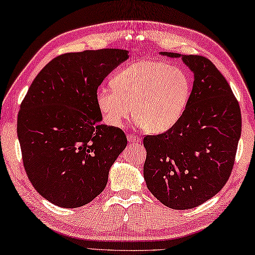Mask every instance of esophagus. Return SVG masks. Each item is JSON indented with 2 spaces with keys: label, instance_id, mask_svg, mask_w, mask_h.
<instances>
[{
  "label": "esophagus",
  "instance_id": "34e87169",
  "mask_svg": "<svg viewBox=\"0 0 255 255\" xmlns=\"http://www.w3.org/2000/svg\"><path fill=\"white\" fill-rule=\"evenodd\" d=\"M127 140L129 143H139L140 142V138L137 137V136H133V135H128L127 136Z\"/></svg>",
  "mask_w": 255,
  "mask_h": 255
}]
</instances>
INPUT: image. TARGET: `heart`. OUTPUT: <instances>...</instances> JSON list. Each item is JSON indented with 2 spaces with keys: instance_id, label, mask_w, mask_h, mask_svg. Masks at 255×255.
<instances>
[{
  "instance_id": "obj_1",
  "label": "heart",
  "mask_w": 255,
  "mask_h": 255,
  "mask_svg": "<svg viewBox=\"0 0 255 255\" xmlns=\"http://www.w3.org/2000/svg\"><path fill=\"white\" fill-rule=\"evenodd\" d=\"M191 83L185 71L145 60L123 69L112 88H99L97 106L109 126L119 128L133 115L146 131L161 133L179 122L186 109Z\"/></svg>"
}]
</instances>
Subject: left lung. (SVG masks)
Segmentation results:
<instances>
[{"instance_id":"obj_1","label":"left lung","mask_w":255,"mask_h":255,"mask_svg":"<svg viewBox=\"0 0 255 255\" xmlns=\"http://www.w3.org/2000/svg\"><path fill=\"white\" fill-rule=\"evenodd\" d=\"M180 58L194 73L193 89L179 122L164 133L143 138V178L165 206L188 210L219 193L232 172L242 119L228 81L201 55Z\"/></svg>"}]
</instances>
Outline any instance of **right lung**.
<instances>
[{
    "label": "right lung",
    "mask_w": 255,
    "mask_h": 255,
    "mask_svg": "<svg viewBox=\"0 0 255 255\" xmlns=\"http://www.w3.org/2000/svg\"><path fill=\"white\" fill-rule=\"evenodd\" d=\"M128 58L120 49L59 55L27 90L17 116L23 164L36 192L52 204L83 206L107 185L127 138L122 129L100 124L96 95Z\"/></svg>",
    "instance_id": "obj_1"
}]
</instances>
